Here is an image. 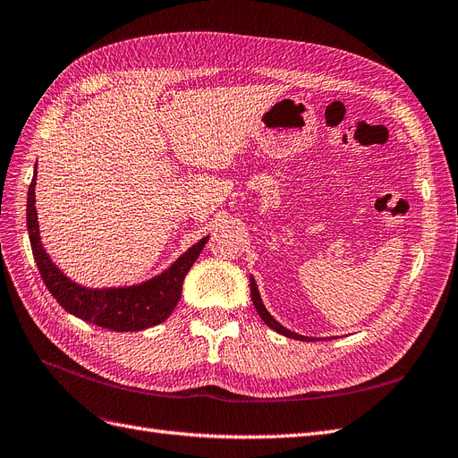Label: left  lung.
Listing matches in <instances>:
<instances>
[{
	"label": "left lung",
	"mask_w": 458,
	"mask_h": 458,
	"mask_svg": "<svg viewBox=\"0 0 458 458\" xmlns=\"http://www.w3.org/2000/svg\"><path fill=\"white\" fill-rule=\"evenodd\" d=\"M250 282H251V299H253V305H255V309H257V312H259V317L265 320V324L268 326V328L276 330L278 334H282V335H285V337L299 339V342H315V337L299 335V334H295V332H292V330L284 328V326H282L280 322L274 320V318H272V315H270V312L265 309V305H263V299H260V295H259V287H257V284H255V278L251 276V278H250Z\"/></svg>",
	"instance_id": "obj_1"
}]
</instances>
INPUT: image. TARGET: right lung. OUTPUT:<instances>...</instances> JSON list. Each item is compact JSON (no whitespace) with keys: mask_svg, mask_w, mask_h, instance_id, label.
I'll list each match as a JSON object with an SVG mask.
<instances>
[{"mask_svg":"<svg viewBox=\"0 0 458 458\" xmlns=\"http://www.w3.org/2000/svg\"><path fill=\"white\" fill-rule=\"evenodd\" d=\"M34 188L36 173L29 188V199H26V228H29L32 255L49 293L57 299V303L64 310L86 322L114 332H140L151 328L155 324H161L171 317V312L180 301L182 284H184L186 274L203 251L208 236L191 245L165 272L148 282L128 287L91 290V287L72 282L51 263L40 242V230H38Z\"/></svg>","mask_w":458,"mask_h":458,"instance_id":"1","label":"right lung"}]
</instances>
